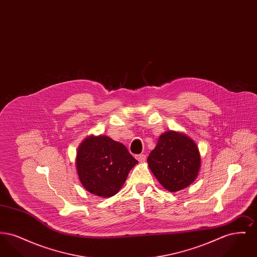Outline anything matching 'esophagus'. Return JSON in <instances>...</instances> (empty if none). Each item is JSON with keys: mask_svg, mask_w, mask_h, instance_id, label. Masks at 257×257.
Instances as JSON below:
<instances>
[{"mask_svg": "<svg viewBox=\"0 0 257 257\" xmlns=\"http://www.w3.org/2000/svg\"><path fill=\"white\" fill-rule=\"evenodd\" d=\"M136 158H137V160L139 161V162H145L146 161V159H147V156L145 155V154H139V155H137L136 156Z\"/></svg>", "mask_w": 257, "mask_h": 257, "instance_id": "obj_1", "label": "esophagus"}]
</instances>
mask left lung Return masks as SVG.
Here are the masks:
<instances>
[{"label":"left lung","instance_id":"left-lung-1","mask_svg":"<svg viewBox=\"0 0 257 257\" xmlns=\"http://www.w3.org/2000/svg\"><path fill=\"white\" fill-rule=\"evenodd\" d=\"M147 163L161 185L173 193L195 181L200 167V155L193 140L170 131L160 136Z\"/></svg>","mask_w":257,"mask_h":257}]
</instances>
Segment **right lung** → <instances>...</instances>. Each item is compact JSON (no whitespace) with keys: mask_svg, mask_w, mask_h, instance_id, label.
Segmentation results:
<instances>
[{"mask_svg":"<svg viewBox=\"0 0 257 257\" xmlns=\"http://www.w3.org/2000/svg\"><path fill=\"white\" fill-rule=\"evenodd\" d=\"M137 163L122 144L107 136H90L79 147L76 168L86 191L110 197L119 191Z\"/></svg>","mask_w":257,"mask_h":257,"instance_id":"obj_1","label":"right lung"}]
</instances>
